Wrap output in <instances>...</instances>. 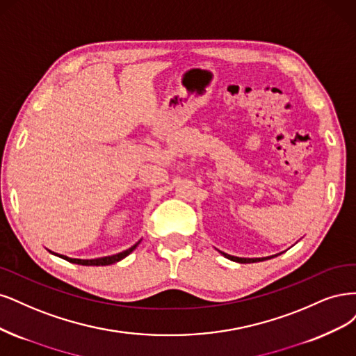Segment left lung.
Instances as JSON below:
<instances>
[{"mask_svg": "<svg viewBox=\"0 0 356 356\" xmlns=\"http://www.w3.org/2000/svg\"><path fill=\"white\" fill-rule=\"evenodd\" d=\"M225 257L231 259L234 261H238V263H254V261H261V260H266L268 257H261V259H244V257H235V256H231V254H226V253H222ZM270 257H275V256H270ZM269 257V259H270Z\"/></svg>", "mask_w": 356, "mask_h": 356, "instance_id": "obj_1", "label": "left lung"}]
</instances>
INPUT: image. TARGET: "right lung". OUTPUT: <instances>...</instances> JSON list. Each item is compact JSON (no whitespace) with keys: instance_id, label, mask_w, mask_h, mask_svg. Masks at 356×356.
I'll use <instances>...</instances> for the list:
<instances>
[{"instance_id":"1","label":"right lung","mask_w":356,"mask_h":356,"mask_svg":"<svg viewBox=\"0 0 356 356\" xmlns=\"http://www.w3.org/2000/svg\"><path fill=\"white\" fill-rule=\"evenodd\" d=\"M139 243H140V241H139ZM139 243L134 244V245L130 247L129 250L122 251V253L113 254V256H106V257H100V259H91V260L71 259V257H66V256H62V254H56V253H53V254L59 256V257H62V259H65V260H67V261H71V263H76V265H84V266H105V265H112V263H117V261H120L121 259L127 257V256L131 253V251H133L137 245H139Z\"/></svg>"}]
</instances>
